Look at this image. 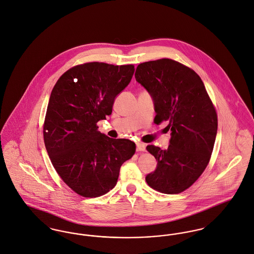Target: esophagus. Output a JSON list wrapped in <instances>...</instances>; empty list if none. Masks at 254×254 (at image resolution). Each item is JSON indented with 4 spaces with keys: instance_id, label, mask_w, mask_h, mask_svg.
Wrapping results in <instances>:
<instances>
[{
    "instance_id": "esophagus-1",
    "label": "esophagus",
    "mask_w": 254,
    "mask_h": 254,
    "mask_svg": "<svg viewBox=\"0 0 254 254\" xmlns=\"http://www.w3.org/2000/svg\"><path fill=\"white\" fill-rule=\"evenodd\" d=\"M145 150V144L138 142L137 143V151H144Z\"/></svg>"
}]
</instances>
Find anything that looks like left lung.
Instances as JSON below:
<instances>
[{"label": "left lung", "instance_id": "1", "mask_svg": "<svg viewBox=\"0 0 254 254\" xmlns=\"http://www.w3.org/2000/svg\"><path fill=\"white\" fill-rule=\"evenodd\" d=\"M135 77L154 102L158 125L168 122L172 137L168 149H146L157 168L145 177L147 185L165 194H179L203 174L212 153L217 115L201 77L190 68L163 58L139 64Z\"/></svg>", "mask_w": 254, "mask_h": 254}]
</instances>
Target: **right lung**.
Here are the masks:
<instances>
[{"instance_id": "1", "label": "right lung", "mask_w": 254, "mask_h": 254, "mask_svg": "<svg viewBox=\"0 0 254 254\" xmlns=\"http://www.w3.org/2000/svg\"><path fill=\"white\" fill-rule=\"evenodd\" d=\"M134 70V65L84 63L64 72L51 91L44 123L46 150L59 177L82 197L113 189L121 165L136 152L134 141L109 138L97 126L112 115Z\"/></svg>"}]
</instances>
